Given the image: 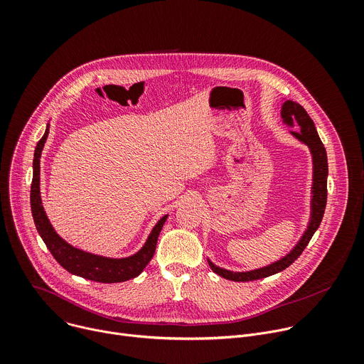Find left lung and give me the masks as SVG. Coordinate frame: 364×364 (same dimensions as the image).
<instances>
[{
    "label": "left lung",
    "instance_id": "8db88e82",
    "mask_svg": "<svg viewBox=\"0 0 364 364\" xmlns=\"http://www.w3.org/2000/svg\"><path fill=\"white\" fill-rule=\"evenodd\" d=\"M281 117L284 124L294 127L295 124L299 127L296 131H291V134L305 145H308L311 155H313V198H311V218L306 230L304 232L302 237L299 242L294 246V249L287 253L284 257H281L279 261L267 265L264 268L253 269V271H246V272H233L228 271L223 268L216 267L212 261L207 259L209 262V267L212 268L213 272L220 275L225 279L235 281V282H246V281H256V279H262L271 275H275L284 269H287L291 264H294L295 259L304 252L306 245L309 243L311 237L316 233L318 229L324 210H326V204H327V176H328V163H327V152L324 148V144L321 142L318 132L316 129V125L313 119L309 118L306 111L299 105V103L294 100H285L282 109H281Z\"/></svg>",
    "mask_w": 364,
    "mask_h": 364
}]
</instances>
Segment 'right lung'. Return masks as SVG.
<instances>
[{
  "mask_svg": "<svg viewBox=\"0 0 364 364\" xmlns=\"http://www.w3.org/2000/svg\"><path fill=\"white\" fill-rule=\"evenodd\" d=\"M47 135H48V124L44 135L36 145L34 160H33V181H31V193H30L33 219H34L37 232L41 236L43 242L46 243L47 249L68 272L82 277L85 279H90L102 284H115V282H124L138 277L154 256L160 232L168 215L163 216L159 220V223L154 226L144 246L135 255H131L128 257H119V259L105 257V256L93 255L82 249L73 247L56 233L50 220L47 219L41 204L40 157H41V151L47 139Z\"/></svg>",
  "mask_w": 364,
  "mask_h": 364,
  "instance_id": "right-lung-1",
  "label": "right lung"
}]
</instances>
